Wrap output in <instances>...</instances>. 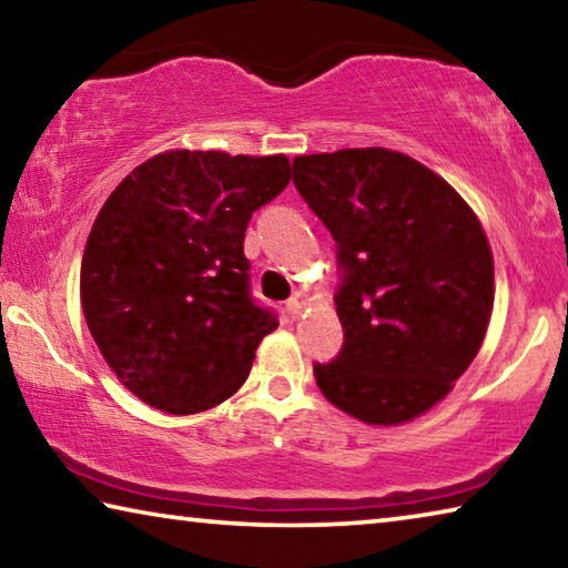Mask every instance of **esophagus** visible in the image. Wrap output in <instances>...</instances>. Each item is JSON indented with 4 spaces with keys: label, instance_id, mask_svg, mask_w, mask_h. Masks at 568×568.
<instances>
[{
    "label": "esophagus",
    "instance_id": "obj_1",
    "mask_svg": "<svg viewBox=\"0 0 568 568\" xmlns=\"http://www.w3.org/2000/svg\"><path fill=\"white\" fill-rule=\"evenodd\" d=\"M307 305V295L303 293V291H297V293H293V297L291 301H287V313H291V318H297V315L303 313V307Z\"/></svg>",
    "mask_w": 568,
    "mask_h": 568
}]
</instances>
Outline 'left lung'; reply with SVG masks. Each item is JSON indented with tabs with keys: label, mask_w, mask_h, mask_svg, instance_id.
Masks as SVG:
<instances>
[{
	"label": "left lung",
	"mask_w": 568,
	"mask_h": 568,
	"mask_svg": "<svg viewBox=\"0 0 568 568\" xmlns=\"http://www.w3.org/2000/svg\"><path fill=\"white\" fill-rule=\"evenodd\" d=\"M293 182L338 243L343 351L315 363L335 408L400 426L444 400L484 343L494 255L474 210L403 152L297 155Z\"/></svg>",
	"instance_id": "obj_1"
}]
</instances>
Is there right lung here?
<instances>
[{"instance_id":"right-lung-1","label":"right lung","mask_w":568,"mask_h":568,"mask_svg":"<svg viewBox=\"0 0 568 568\" xmlns=\"http://www.w3.org/2000/svg\"><path fill=\"white\" fill-rule=\"evenodd\" d=\"M287 182L285 155L168 150L112 190L84 245L80 301L132 396L190 416L243 386L277 328L250 301L245 227Z\"/></svg>"}]
</instances>
